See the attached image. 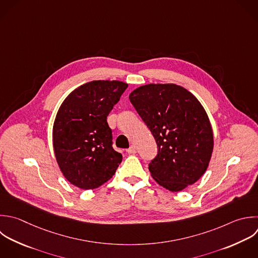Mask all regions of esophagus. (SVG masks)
I'll return each mask as SVG.
<instances>
[{
	"label": "esophagus",
	"mask_w": 258,
	"mask_h": 258,
	"mask_svg": "<svg viewBox=\"0 0 258 258\" xmlns=\"http://www.w3.org/2000/svg\"><path fill=\"white\" fill-rule=\"evenodd\" d=\"M126 151L129 154H134V153H136V148H135V146H130Z\"/></svg>",
	"instance_id": "34e87169"
}]
</instances>
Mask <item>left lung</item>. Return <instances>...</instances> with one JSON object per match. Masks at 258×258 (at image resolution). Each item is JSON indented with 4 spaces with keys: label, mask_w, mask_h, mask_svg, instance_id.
I'll list each match as a JSON object with an SVG mask.
<instances>
[{
    "label": "left lung",
    "mask_w": 258,
    "mask_h": 258,
    "mask_svg": "<svg viewBox=\"0 0 258 258\" xmlns=\"http://www.w3.org/2000/svg\"><path fill=\"white\" fill-rule=\"evenodd\" d=\"M129 99L157 145L148 164L152 177L171 191L195 183L213 151L212 127L197 98L176 85L151 84L134 90Z\"/></svg>",
    "instance_id": "1"
}]
</instances>
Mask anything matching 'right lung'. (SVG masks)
Segmentation results:
<instances>
[{
  "instance_id": "add662e5",
  "label": "right lung",
  "mask_w": 258,
  "mask_h": 258,
  "mask_svg": "<svg viewBox=\"0 0 258 258\" xmlns=\"http://www.w3.org/2000/svg\"><path fill=\"white\" fill-rule=\"evenodd\" d=\"M127 87L118 81L90 82L60 106L53 125L54 153L63 175L76 186L102 185L121 163L107 118Z\"/></svg>"
}]
</instances>
